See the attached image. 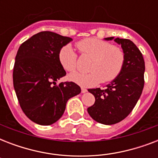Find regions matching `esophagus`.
Masks as SVG:
<instances>
[{
    "instance_id": "34e87169",
    "label": "esophagus",
    "mask_w": 158,
    "mask_h": 158,
    "mask_svg": "<svg viewBox=\"0 0 158 158\" xmlns=\"http://www.w3.org/2000/svg\"><path fill=\"white\" fill-rule=\"evenodd\" d=\"M81 92H82V94H85L87 92V89H84V88H82L81 89Z\"/></svg>"
}]
</instances>
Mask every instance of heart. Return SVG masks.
Instances as JSON below:
<instances>
[{"mask_svg":"<svg viewBox=\"0 0 158 158\" xmlns=\"http://www.w3.org/2000/svg\"><path fill=\"white\" fill-rule=\"evenodd\" d=\"M77 48L83 56L92 58L89 73L74 72L69 75V80L83 87H91L100 82L112 81L121 71L125 62V54L121 48L98 38H90L79 41ZM58 59L66 71H74L76 68L77 55L70 45L60 50Z\"/></svg>","mask_w":158,"mask_h":158,"instance_id":"obj_1","label":"heart"}]
</instances>
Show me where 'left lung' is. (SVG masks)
<instances>
[{
	"label": "left lung",
	"mask_w": 158,
	"mask_h": 158,
	"mask_svg": "<svg viewBox=\"0 0 158 158\" xmlns=\"http://www.w3.org/2000/svg\"><path fill=\"white\" fill-rule=\"evenodd\" d=\"M104 39L114 40L121 46L125 62L119 75L105 89H89L95 102L88 108V112L95 121L109 125L124 120L137 103L144 85L145 64L142 53L132 41L114 37Z\"/></svg>",
	"instance_id": "8db88e82"
}]
</instances>
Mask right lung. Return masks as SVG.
<instances>
[{"label":"right lung","mask_w":158,"mask_h":158,"mask_svg":"<svg viewBox=\"0 0 158 158\" xmlns=\"http://www.w3.org/2000/svg\"><path fill=\"white\" fill-rule=\"evenodd\" d=\"M72 40L44 31L22 43L17 52L14 88L23 113L36 124L50 125L56 122L64 114L67 101L81 92L74 82L56 84L66 74L58 54Z\"/></svg>","instance_id":"right-lung-1"}]
</instances>
